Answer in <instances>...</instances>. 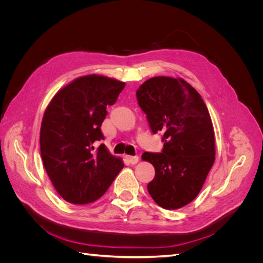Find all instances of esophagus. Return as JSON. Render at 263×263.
I'll return each mask as SVG.
<instances>
[{
	"label": "esophagus",
	"instance_id": "obj_1",
	"mask_svg": "<svg viewBox=\"0 0 263 263\" xmlns=\"http://www.w3.org/2000/svg\"><path fill=\"white\" fill-rule=\"evenodd\" d=\"M139 160L137 156H126V161L130 164H136Z\"/></svg>",
	"mask_w": 263,
	"mask_h": 263
}]
</instances>
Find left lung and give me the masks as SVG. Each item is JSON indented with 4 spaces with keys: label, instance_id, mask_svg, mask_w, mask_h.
Masks as SVG:
<instances>
[{
    "label": "left lung",
    "instance_id": "8db88e82",
    "mask_svg": "<svg viewBox=\"0 0 263 263\" xmlns=\"http://www.w3.org/2000/svg\"><path fill=\"white\" fill-rule=\"evenodd\" d=\"M150 129L161 134V153L142 154L155 166L148 192L165 210H177L200 193L215 161L212 119L201 95L183 79L155 77L136 92Z\"/></svg>",
    "mask_w": 263,
    "mask_h": 263
}]
</instances>
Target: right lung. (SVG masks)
Here are the masks:
<instances>
[{"instance_id": "obj_1", "label": "right lung", "mask_w": 263, "mask_h": 263, "mask_svg": "<svg viewBox=\"0 0 263 263\" xmlns=\"http://www.w3.org/2000/svg\"><path fill=\"white\" fill-rule=\"evenodd\" d=\"M125 83L90 74L76 79L54 95L41 128V154L47 174L60 196L87 204L104 194L124 163L108 153L101 125Z\"/></svg>"}]
</instances>
